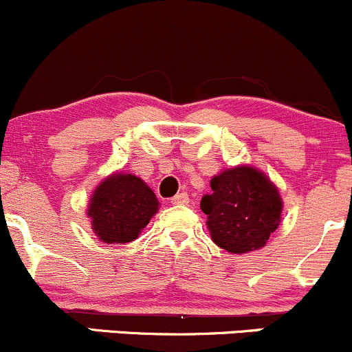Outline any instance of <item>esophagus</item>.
Here are the masks:
<instances>
[{"label": "esophagus", "mask_w": 352, "mask_h": 352, "mask_svg": "<svg viewBox=\"0 0 352 352\" xmlns=\"http://www.w3.org/2000/svg\"><path fill=\"white\" fill-rule=\"evenodd\" d=\"M171 203L173 205H188V203H190V195H188V192H177L176 196H173V199H171Z\"/></svg>", "instance_id": "esophagus-1"}]
</instances>
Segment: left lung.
<instances>
[{
  "instance_id": "obj_1",
  "label": "left lung",
  "mask_w": 352,
  "mask_h": 352,
  "mask_svg": "<svg viewBox=\"0 0 352 352\" xmlns=\"http://www.w3.org/2000/svg\"><path fill=\"white\" fill-rule=\"evenodd\" d=\"M211 195L201 198L211 240L230 253L262 248L280 221L277 188L250 166L226 169L211 179Z\"/></svg>"
}]
</instances>
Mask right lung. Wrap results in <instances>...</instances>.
<instances>
[{
    "mask_svg": "<svg viewBox=\"0 0 352 352\" xmlns=\"http://www.w3.org/2000/svg\"><path fill=\"white\" fill-rule=\"evenodd\" d=\"M156 211V195L141 177L114 175L94 191L89 217L105 243H127L138 238Z\"/></svg>",
    "mask_w": 352,
    "mask_h": 352,
    "instance_id": "1",
    "label": "right lung"
}]
</instances>
